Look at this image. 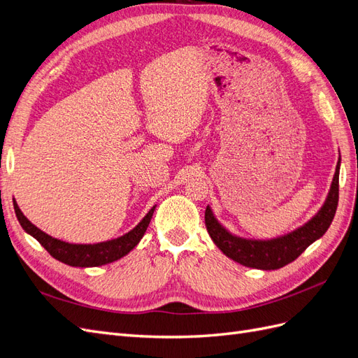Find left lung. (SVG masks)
Listing matches in <instances>:
<instances>
[{"label": "left lung", "mask_w": 358, "mask_h": 358, "mask_svg": "<svg viewBox=\"0 0 358 358\" xmlns=\"http://www.w3.org/2000/svg\"><path fill=\"white\" fill-rule=\"evenodd\" d=\"M339 167L341 158L336 166L329 196L318 213L305 225L276 239L255 241L234 236L220 224L208 206L204 212V222L213 243L227 257L246 267L276 270L294 262L310 243L318 241L329 230L339 201Z\"/></svg>", "instance_id": "left-lung-1"}]
</instances>
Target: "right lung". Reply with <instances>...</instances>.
I'll use <instances>...</instances> for the list:
<instances>
[{
	"label": "right lung",
	"mask_w": 358,
	"mask_h": 358,
	"mask_svg": "<svg viewBox=\"0 0 358 358\" xmlns=\"http://www.w3.org/2000/svg\"><path fill=\"white\" fill-rule=\"evenodd\" d=\"M13 206H15L17 221L20 225H22V229L28 234L34 237V239H37L38 243L45 248L53 258L73 267L104 266L125 257L129 251H131V249L137 246L140 239H142L143 234L146 233L150 218H152L154 210H155V206H154V208L146 213L145 218L140 221L131 231L117 237V239L92 243V245H82V243L62 242L59 239H55V237L46 234L45 231L37 229V227L29 220H27V216L20 212L19 206L15 200H13Z\"/></svg>",
	"instance_id": "obj_1"
}]
</instances>
